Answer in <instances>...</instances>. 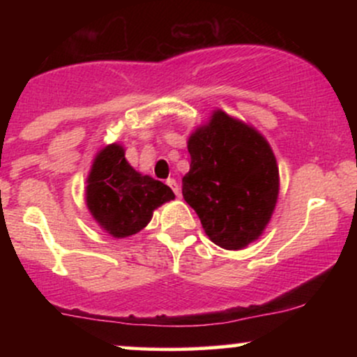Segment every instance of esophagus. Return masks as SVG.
<instances>
[{"label":"esophagus","instance_id":"1","mask_svg":"<svg viewBox=\"0 0 357 357\" xmlns=\"http://www.w3.org/2000/svg\"><path fill=\"white\" fill-rule=\"evenodd\" d=\"M166 184L171 188V190L174 191L176 196H181V188H179V184H178V181H176V179L169 178V179H167V181H166Z\"/></svg>","mask_w":357,"mask_h":357}]
</instances>
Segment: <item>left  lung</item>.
Listing matches in <instances>:
<instances>
[{
    "label": "left lung",
    "mask_w": 357,
    "mask_h": 357,
    "mask_svg": "<svg viewBox=\"0 0 357 357\" xmlns=\"http://www.w3.org/2000/svg\"><path fill=\"white\" fill-rule=\"evenodd\" d=\"M190 173L183 196L213 243L240 250L267 227L278 196V167L253 127L216 110L188 141Z\"/></svg>",
    "instance_id": "left-lung-1"
}]
</instances>
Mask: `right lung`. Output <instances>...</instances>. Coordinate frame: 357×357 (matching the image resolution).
<instances>
[{"label": "right lung", "instance_id": "1", "mask_svg": "<svg viewBox=\"0 0 357 357\" xmlns=\"http://www.w3.org/2000/svg\"><path fill=\"white\" fill-rule=\"evenodd\" d=\"M87 183L90 213L116 238L141 231L155 208L174 199L173 190L165 183L139 174L117 144L104 147L97 154Z\"/></svg>", "mask_w": 357, "mask_h": 357}]
</instances>
